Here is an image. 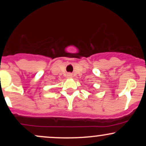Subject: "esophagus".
Here are the masks:
<instances>
[{
  "mask_svg": "<svg viewBox=\"0 0 146 146\" xmlns=\"http://www.w3.org/2000/svg\"><path fill=\"white\" fill-rule=\"evenodd\" d=\"M67 77H68V78H72V74H71V73H68V74L67 75Z\"/></svg>",
  "mask_w": 146,
  "mask_h": 146,
  "instance_id": "obj_1",
  "label": "esophagus"
}]
</instances>
